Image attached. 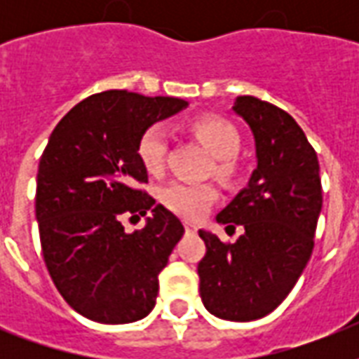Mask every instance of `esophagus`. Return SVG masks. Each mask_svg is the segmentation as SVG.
Segmentation results:
<instances>
[{
    "label": "esophagus",
    "instance_id": "1",
    "mask_svg": "<svg viewBox=\"0 0 359 359\" xmlns=\"http://www.w3.org/2000/svg\"><path fill=\"white\" fill-rule=\"evenodd\" d=\"M184 229H186V233H196L197 231V227L194 224H190V222H186L184 224Z\"/></svg>",
    "mask_w": 359,
    "mask_h": 359
}]
</instances>
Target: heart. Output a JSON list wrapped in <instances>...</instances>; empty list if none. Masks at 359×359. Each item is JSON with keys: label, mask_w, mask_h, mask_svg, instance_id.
<instances>
[{"label": "heart", "mask_w": 359, "mask_h": 359, "mask_svg": "<svg viewBox=\"0 0 359 359\" xmlns=\"http://www.w3.org/2000/svg\"><path fill=\"white\" fill-rule=\"evenodd\" d=\"M191 132L197 140L207 147L210 154L216 158L214 171L222 179H231L235 173L233 158L240 149V137L235 126L222 119H197L191 124ZM169 149V130L165 124L154 123L141 134L137 143V156L149 173H160L165 163ZM158 197L165 208L186 219H197L205 216L208 208L218 197V191L207 182H186V180H171L158 190Z\"/></svg>", "instance_id": "1"}]
</instances>
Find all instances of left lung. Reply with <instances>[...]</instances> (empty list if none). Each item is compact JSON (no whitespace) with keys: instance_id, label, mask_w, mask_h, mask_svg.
I'll return each mask as SVG.
<instances>
[{"instance_id":"obj_1","label":"left lung","mask_w":359,"mask_h":359,"mask_svg":"<svg viewBox=\"0 0 359 359\" xmlns=\"http://www.w3.org/2000/svg\"><path fill=\"white\" fill-rule=\"evenodd\" d=\"M233 109L253 134L257 168L216 219L233 229L242 225L244 233L225 244L199 231L207 253L197 273L201 300L214 317L248 323L272 313L304 272L323 186L317 152L287 111L255 97H238Z\"/></svg>"}]
</instances>
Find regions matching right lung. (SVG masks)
<instances>
[{"label":"right lung","mask_w":359,"mask_h":359,"mask_svg":"<svg viewBox=\"0 0 359 359\" xmlns=\"http://www.w3.org/2000/svg\"><path fill=\"white\" fill-rule=\"evenodd\" d=\"M188 106L171 97L104 91L59 121L39 162L35 212L42 257L59 294L102 324L135 323L156 304L162 272L184 227L149 194L141 134ZM149 212L126 233L122 219Z\"/></svg>","instance_id":"obj_1"}]
</instances>
